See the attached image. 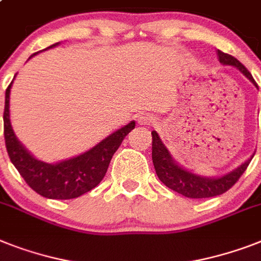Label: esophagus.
Returning <instances> with one entry per match:
<instances>
[{"mask_svg":"<svg viewBox=\"0 0 261 261\" xmlns=\"http://www.w3.org/2000/svg\"><path fill=\"white\" fill-rule=\"evenodd\" d=\"M138 123L142 124V126H150V124L155 123V119H154V116L146 114V115H142L138 118Z\"/></svg>","mask_w":261,"mask_h":261,"instance_id":"obj_1","label":"esophagus"}]
</instances>
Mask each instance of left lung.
Listing matches in <instances>:
<instances>
[{
  "instance_id": "8db88e82",
  "label": "left lung",
  "mask_w": 261,
  "mask_h": 261,
  "mask_svg": "<svg viewBox=\"0 0 261 261\" xmlns=\"http://www.w3.org/2000/svg\"><path fill=\"white\" fill-rule=\"evenodd\" d=\"M219 60L222 65H230V67L239 69L257 88V84L251 73L237 59L219 50ZM151 135L152 164H154V169H155L158 178L164 182L169 189L174 190L188 198H207V197L220 196L226 190H229L236 184L237 179L240 178L241 174L247 170L248 165L255 155V152H253L245 162L225 174L217 175V177H206V175L197 174L194 171L188 170L181 166L171 156L166 146L161 141L160 135L156 134V131H151Z\"/></svg>"
}]
</instances>
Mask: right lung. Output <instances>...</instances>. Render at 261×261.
I'll return each instance as SVG.
<instances>
[{
    "instance_id": "obj_1",
    "label": "right lung",
    "mask_w": 261,
    "mask_h": 261,
    "mask_svg": "<svg viewBox=\"0 0 261 261\" xmlns=\"http://www.w3.org/2000/svg\"><path fill=\"white\" fill-rule=\"evenodd\" d=\"M60 44L56 42L46 49ZM37 55V54H35ZM35 55H32L33 57ZM29 57V59H31ZM16 77V76H14ZM10 83L5 92L4 111V135L12 164L28 185L40 196L52 200H69L80 197L100 184L109 169L114 152L119 149L126 135L135 128V120L111 133L90 150L68 160L48 164L37 160L16 137L10 122Z\"/></svg>"
}]
</instances>
